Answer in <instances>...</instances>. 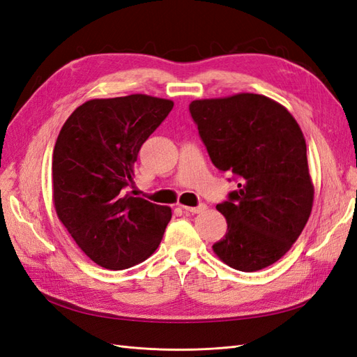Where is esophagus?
<instances>
[{
    "mask_svg": "<svg viewBox=\"0 0 357 357\" xmlns=\"http://www.w3.org/2000/svg\"><path fill=\"white\" fill-rule=\"evenodd\" d=\"M181 207L186 213H192V214H198V213H202L207 210V205L205 204H199L198 207H189V205H181Z\"/></svg>",
    "mask_w": 357,
    "mask_h": 357,
    "instance_id": "34e87169",
    "label": "esophagus"
}]
</instances>
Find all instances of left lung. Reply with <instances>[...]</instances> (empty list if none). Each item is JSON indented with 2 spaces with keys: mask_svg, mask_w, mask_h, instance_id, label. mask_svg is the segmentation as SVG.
Instances as JSON below:
<instances>
[{
  "mask_svg": "<svg viewBox=\"0 0 357 357\" xmlns=\"http://www.w3.org/2000/svg\"><path fill=\"white\" fill-rule=\"evenodd\" d=\"M189 110L214 167L240 180L215 207L228 231L213 252L244 273L275 264L305 228L314 202L298 122L284 105L248 92L192 101Z\"/></svg>",
  "mask_w": 357,
  "mask_h": 357,
  "instance_id": "8db88e82",
  "label": "left lung"
}]
</instances>
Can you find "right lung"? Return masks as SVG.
<instances>
[{"instance_id": "add662e5", "label": "right lung", "mask_w": 357, "mask_h": 357, "mask_svg": "<svg viewBox=\"0 0 357 357\" xmlns=\"http://www.w3.org/2000/svg\"><path fill=\"white\" fill-rule=\"evenodd\" d=\"M144 93L83 102L63 123L52 160L58 219L91 261L125 269L152 256L171 208L132 197L139 147L172 110Z\"/></svg>"}]
</instances>
